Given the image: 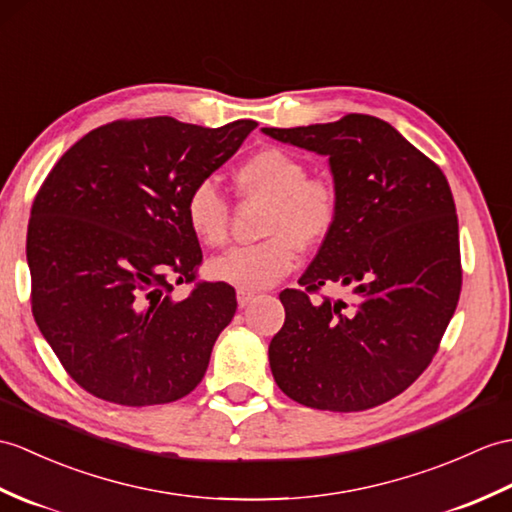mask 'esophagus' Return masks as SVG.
Returning a JSON list of instances; mask_svg holds the SVG:
<instances>
[{
	"instance_id": "esophagus-1",
	"label": "esophagus",
	"mask_w": 512,
	"mask_h": 512,
	"mask_svg": "<svg viewBox=\"0 0 512 512\" xmlns=\"http://www.w3.org/2000/svg\"><path fill=\"white\" fill-rule=\"evenodd\" d=\"M253 301H255V292L237 290V303H240V307H248Z\"/></svg>"
}]
</instances>
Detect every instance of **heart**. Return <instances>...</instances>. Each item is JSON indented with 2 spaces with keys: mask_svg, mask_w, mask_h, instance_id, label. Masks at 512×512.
Wrapping results in <instances>:
<instances>
[{
  "mask_svg": "<svg viewBox=\"0 0 512 512\" xmlns=\"http://www.w3.org/2000/svg\"><path fill=\"white\" fill-rule=\"evenodd\" d=\"M242 196L266 200V240L213 257L207 275L240 290H264L281 281L296 266L299 248L310 251L336 229L340 194L327 176H307V163L283 148H261L246 157L235 172ZM229 200L211 181L189 189L185 220L196 240L222 246L229 237Z\"/></svg>",
  "mask_w": 512,
  "mask_h": 512,
  "instance_id": "1",
  "label": "heart"
}]
</instances>
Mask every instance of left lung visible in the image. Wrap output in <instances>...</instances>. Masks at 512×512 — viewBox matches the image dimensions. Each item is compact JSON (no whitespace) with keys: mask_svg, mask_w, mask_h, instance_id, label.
I'll return each instance as SVG.
<instances>
[{"mask_svg":"<svg viewBox=\"0 0 512 512\" xmlns=\"http://www.w3.org/2000/svg\"><path fill=\"white\" fill-rule=\"evenodd\" d=\"M329 157L340 194L336 229L283 290L285 323L270 340L277 386L307 408L360 412L401 395L438 351L456 312L462 268L458 216L445 174L388 122L261 128ZM338 282L354 301L312 302Z\"/></svg>","mask_w":512,"mask_h":512,"instance_id":"1","label":"left lung"}]
</instances>
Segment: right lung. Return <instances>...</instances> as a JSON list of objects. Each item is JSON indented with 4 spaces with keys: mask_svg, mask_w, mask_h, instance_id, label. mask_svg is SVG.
I'll use <instances>...</instances> for the list:
<instances>
[{
    "mask_svg": "<svg viewBox=\"0 0 512 512\" xmlns=\"http://www.w3.org/2000/svg\"><path fill=\"white\" fill-rule=\"evenodd\" d=\"M255 126L117 120L76 141L47 174L28 222L32 314L93 397L157 406L205 377L237 301L220 281L172 296V281L192 283L202 261L185 200Z\"/></svg>",
    "mask_w": 512,
    "mask_h": 512,
    "instance_id": "add662e5",
    "label": "right lung"
}]
</instances>
